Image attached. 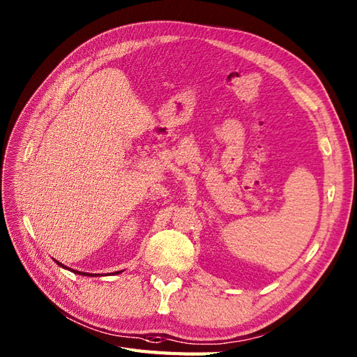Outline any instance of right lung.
I'll return each instance as SVG.
<instances>
[{"instance_id": "add662e5", "label": "right lung", "mask_w": 357, "mask_h": 357, "mask_svg": "<svg viewBox=\"0 0 357 357\" xmlns=\"http://www.w3.org/2000/svg\"><path fill=\"white\" fill-rule=\"evenodd\" d=\"M54 262L59 265V266H62V268H66V269H69V271H73L74 274H78V275H88V277H97L98 274H91V273H83V271H75V269H71V268H68V266H65L63 264H60V262H57V260H54ZM124 271V269H123ZM123 271H116V273H113V274H121ZM102 275V274H101Z\"/></svg>"}]
</instances>
